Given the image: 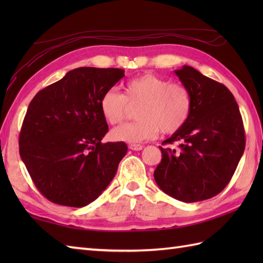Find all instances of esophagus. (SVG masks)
Returning <instances> with one entry per match:
<instances>
[{
  "label": "esophagus",
  "mask_w": 263,
  "mask_h": 263,
  "mask_svg": "<svg viewBox=\"0 0 263 263\" xmlns=\"http://www.w3.org/2000/svg\"><path fill=\"white\" fill-rule=\"evenodd\" d=\"M128 148L131 150H135V152H139V150H142L143 146L142 144H139V143H130L128 144Z\"/></svg>",
  "instance_id": "1"
}]
</instances>
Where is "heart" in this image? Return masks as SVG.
I'll return each instance as SVG.
<instances>
[{"label":"heart","instance_id":"1","mask_svg":"<svg viewBox=\"0 0 263 263\" xmlns=\"http://www.w3.org/2000/svg\"><path fill=\"white\" fill-rule=\"evenodd\" d=\"M136 108L139 120L111 130L115 141L136 143L157 137L160 130L173 135L185 125L192 111V96L178 82H170L154 73H143L127 80L123 93L109 89L100 98L99 108L109 124L125 120L128 108Z\"/></svg>","mask_w":263,"mask_h":263}]
</instances>
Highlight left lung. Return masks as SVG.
<instances>
[{
	"instance_id": "left-lung-1",
	"label": "left lung",
	"mask_w": 263,
	"mask_h": 263,
	"mask_svg": "<svg viewBox=\"0 0 263 263\" xmlns=\"http://www.w3.org/2000/svg\"><path fill=\"white\" fill-rule=\"evenodd\" d=\"M192 96L187 122L160 148L161 161L154 177L165 193L183 202L215 197L230 183L245 149L238 105L226 86L184 65L175 71Z\"/></svg>"
}]
</instances>
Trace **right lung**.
Masks as SVG:
<instances>
[{
    "instance_id": "1",
    "label": "right lung",
    "mask_w": 263,
    "mask_h": 263,
    "mask_svg": "<svg viewBox=\"0 0 263 263\" xmlns=\"http://www.w3.org/2000/svg\"><path fill=\"white\" fill-rule=\"evenodd\" d=\"M124 77L122 69L83 66L42 89L22 122L19 153L31 180L51 202L81 208L113 180L127 152L103 143L108 131L100 98Z\"/></svg>"
}]
</instances>
